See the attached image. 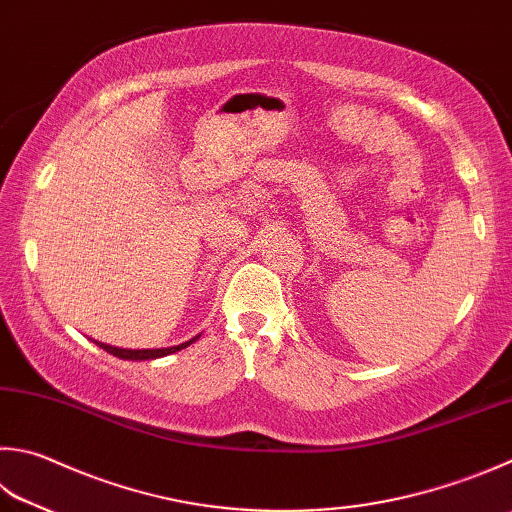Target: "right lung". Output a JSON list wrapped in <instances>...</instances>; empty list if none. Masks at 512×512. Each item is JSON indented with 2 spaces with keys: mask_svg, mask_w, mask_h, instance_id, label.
<instances>
[{
  "mask_svg": "<svg viewBox=\"0 0 512 512\" xmlns=\"http://www.w3.org/2000/svg\"><path fill=\"white\" fill-rule=\"evenodd\" d=\"M198 336H200V334H198ZM198 336H196V339L187 341V343H180V345H173V347H160V350H124V347H113V345H106V343H100V341H95V343H98V345L102 347V350H106L109 354L118 356V359H127V361H149V359H160V356H167V354H173V352H178V350H185L187 345L198 341Z\"/></svg>",
  "mask_w": 512,
  "mask_h": 512,
  "instance_id": "right-lung-1",
  "label": "right lung"
}]
</instances>
